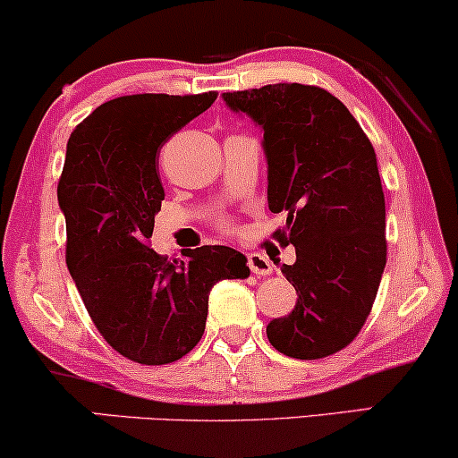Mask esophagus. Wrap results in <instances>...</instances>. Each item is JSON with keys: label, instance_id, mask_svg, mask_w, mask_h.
Listing matches in <instances>:
<instances>
[{"label": "esophagus", "instance_id": "1", "mask_svg": "<svg viewBox=\"0 0 458 458\" xmlns=\"http://www.w3.org/2000/svg\"><path fill=\"white\" fill-rule=\"evenodd\" d=\"M248 267H250V272L257 276H269L274 272V265L269 261V257L261 255V252H250V255H248Z\"/></svg>", "mask_w": 458, "mask_h": 458}]
</instances>
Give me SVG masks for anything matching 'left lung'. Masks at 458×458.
<instances>
[{
  "mask_svg": "<svg viewBox=\"0 0 458 458\" xmlns=\"http://www.w3.org/2000/svg\"><path fill=\"white\" fill-rule=\"evenodd\" d=\"M225 106L263 131L267 203L286 212L282 244L295 263L282 272L297 291L267 340L293 359H323L363 327L386 265V210L374 146L346 106L325 89L267 84L223 93Z\"/></svg>",
  "mask_w": 458,
  "mask_h": 458,
  "instance_id": "8db88e82",
  "label": "left lung"
}]
</instances>
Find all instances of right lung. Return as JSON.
Here are the masks:
<instances>
[{"mask_svg":"<svg viewBox=\"0 0 458 458\" xmlns=\"http://www.w3.org/2000/svg\"><path fill=\"white\" fill-rule=\"evenodd\" d=\"M216 93L125 95L73 129L56 199L65 216L70 276L104 340L142 365L182 359L201 340L216 282L250 276L229 246L186 250L169 263L150 248L165 197L159 152Z\"/></svg>","mask_w":458,"mask_h":458,"instance_id":"add662e5","label":"right lung"}]
</instances>
